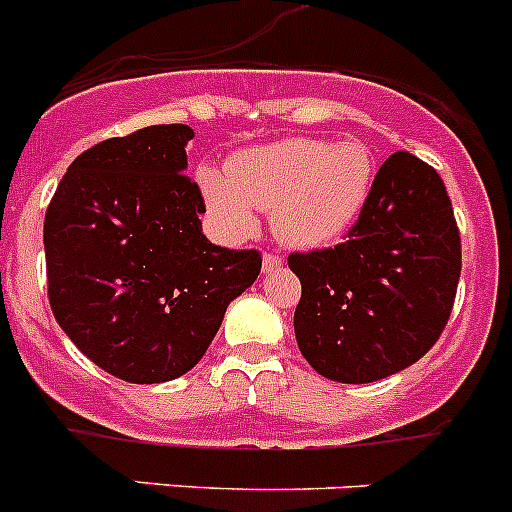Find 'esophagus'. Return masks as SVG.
Here are the masks:
<instances>
[{
  "label": "esophagus",
  "mask_w": 512,
  "mask_h": 512,
  "mask_svg": "<svg viewBox=\"0 0 512 512\" xmlns=\"http://www.w3.org/2000/svg\"><path fill=\"white\" fill-rule=\"evenodd\" d=\"M280 267H283V257L275 255V252H265V257H262V270L278 272Z\"/></svg>",
  "instance_id": "obj_1"
}]
</instances>
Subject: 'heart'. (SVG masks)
I'll return each mask as SVG.
<instances>
[{"mask_svg": "<svg viewBox=\"0 0 512 512\" xmlns=\"http://www.w3.org/2000/svg\"><path fill=\"white\" fill-rule=\"evenodd\" d=\"M209 212L229 237L257 227L255 209H272V229L290 247L336 242L364 212L374 161L361 141L293 136L234 154L222 171L199 169Z\"/></svg>", "mask_w": 512, "mask_h": 512, "instance_id": "obj_1", "label": "heart"}]
</instances>
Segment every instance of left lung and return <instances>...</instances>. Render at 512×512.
Wrapping results in <instances>:
<instances>
[{
	"label": "left lung",
	"mask_w": 512,
	"mask_h": 512,
	"mask_svg": "<svg viewBox=\"0 0 512 512\" xmlns=\"http://www.w3.org/2000/svg\"><path fill=\"white\" fill-rule=\"evenodd\" d=\"M300 353L321 376L369 384L407 369L442 336L462 270L460 229L437 171L396 151L376 171L348 240L293 252Z\"/></svg>",
	"instance_id": "obj_1"
}]
</instances>
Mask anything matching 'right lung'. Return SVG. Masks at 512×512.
<instances>
[{
	"mask_svg": "<svg viewBox=\"0 0 512 512\" xmlns=\"http://www.w3.org/2000/svg\"><path fill=\"white\" fill-rule=\"evenodd\" d=\"M184 123L95 143L68 166L45 214L47 295L70 341L128 384L199 364L227 305L260 275L257 250L212 245Z\"/></svg>",
	"mask_w": 512,
	"mask_h": 512,
	"instance_id": "right-lung-1",
	"label": "right lung"
}]
</instances>
